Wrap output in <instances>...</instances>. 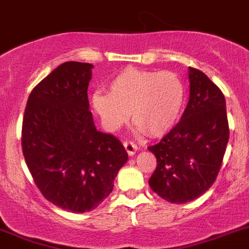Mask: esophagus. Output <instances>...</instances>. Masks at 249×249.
<instances>
[{"label":"esophagus","instance_id":"obj_1","mask_svg":"<svg viewBox=\"0 0 249 249\" xmlns=\"http://www.w3.org/2000/svg\"><path fill=\"white\" fill-rule=\"evenodd\" d=\"M124 147H125V150L128 152L129 156H134L135 152L138 150V147L133 143V142H124Z\"/></svg>","mask_w":249,"mask_h":249}]
</instances>
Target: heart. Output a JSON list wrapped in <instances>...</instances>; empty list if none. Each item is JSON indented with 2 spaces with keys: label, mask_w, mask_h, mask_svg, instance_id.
<instances>
[{
  "label": "heart",
  "mask_w": 249,
  "mask_h": 249,
  "mask_svg": "<svg viewBox=\"0 0 249 249\" xmlns=\"http://www.w3.org/2000/svg\"><path fill=\"white\" fill-rule=\"evenodd\" d=\"M185 99L182 81L170 71L128 67L108 82V93L95 92L92 107L108 129H118L131 118L138 130L160 137L177 123Z\"/></svg>",
  "instance_id": "obj_1"
}]
</instances>
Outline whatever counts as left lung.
I'll list each match as a JSON object with an SVG mask.
<instances>
[{
  "mask_svg": "<svg viewBox=\"0 0 249 249\" xmlns=\"http://www.w3.org/2000/svg\"><path fill=\"white\" fill-rule=\"evenodd\" d=\"M190 97L181 120L148 149L157 167L150 189L173 204L192 201L215 182L229 139L225 99L205 73L189 67Z\"/></svg>",
  "mask_w": 249,
  "mask_h": 249,
  "instance_id": "8db88e82",
  "label": "left lung"
}]
</instances>
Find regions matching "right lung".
Returning <instances> with one entry per match:
<instances>
[{"label":"right lung","instance_id":"add662e5","mask_svg":"<svg viewBox=\"0 0 249 249\" xmlns=\"http://www.w3.org/2000/svg\"><path fill=\"white\" fill-rule=\"evenodd\" d=\"M93 66L66 62L35 86L22 120V153L35 185L72 213L97 208L111 194L128 153L96 129L87 89Z\"/></svg>","mask_w":249,"mask_h":249}]
</instances>
